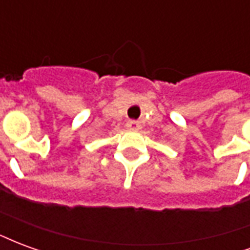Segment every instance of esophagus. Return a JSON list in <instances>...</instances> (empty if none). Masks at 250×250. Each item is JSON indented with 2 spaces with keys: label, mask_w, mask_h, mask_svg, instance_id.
I'll return each mask as SVG.
<instances>
[{
  "label": "esophagus",
  "mask_w": 250,
  "mask_h": 250,
  "mask_svg": "<svg viewBox=\"0 0 250 250\" xmlns=\"http://www.w3.org/2000/svg\"><path fill=\"white\" fill-rule=\"evenodd\" d=\"M127 128L128 130H139L141 128V123L136 120H128L127 122Z\"/></svg>",
  "instance_id": "esophagus-1"
}]
</instances>
